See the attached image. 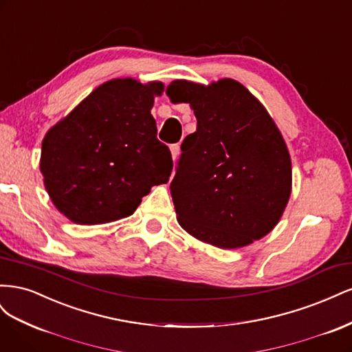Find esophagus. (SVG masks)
Returning a JSON list of instances; mask_svg holds the SVG:
<instances>
[{
	"mask_svg": "<svg viewBox=\"0 0 352 352\" xmlns=\"http://www.w3.org/2000/svg\"><path fill=\"white\" fill-rule=\"evenodd\" d=\"M170 151H172V157L173 160H176L179 157V153H180V146L179 144H173L172 146H170Z\"/></svg>",
	"mask_w": 352,
	"mask_h": 352,
	"instance_id": "1",
	"label": "esophagus"
}]
</instances>
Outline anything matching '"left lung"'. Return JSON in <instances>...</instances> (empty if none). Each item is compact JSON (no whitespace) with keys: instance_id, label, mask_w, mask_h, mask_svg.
Listing matches in <instances>:
<instances>
[{"instance_id":"left-lung-1","label":"left lung","mask_w":352,"mask_h":352,"mask_svg":"<svg viewBox=\"0 0 352 352\" xmlns=\"http://www.w3.org/2000/svg\"><path fill=\"white\" fill-rule=\"evenodd\" d=\"M166 94L190 104L197 117L170 184L179 225L228 250L267 235L292 184L291 157L269 113L233 79L208 87L173 80Z\"/></svg>"}]
</instances>
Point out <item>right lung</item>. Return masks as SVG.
I'll return each instance as SVG.
<instances>
[{"instance_id": "add662e5", "label": "right lung", "mask_w": 352, "mask_h": 352, "mask_svg": "<svg viewBox=\"0 0 352 352\" xmlns=\"http://www.w3.org/2000/svg\"><path fill=\"white\" fill-rule=\"evenodd\" d=\"M164 85L113 79L91 92L42 141L41 173L54 206L79 225L133 214L173 160L151 109Z\"/></svg>"}]
</instances>
